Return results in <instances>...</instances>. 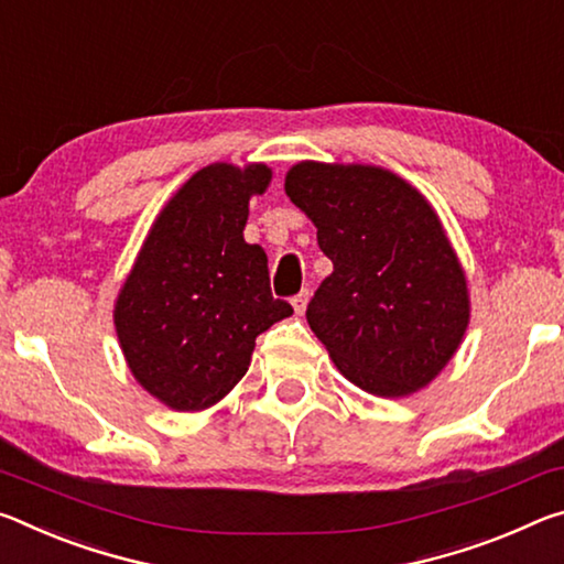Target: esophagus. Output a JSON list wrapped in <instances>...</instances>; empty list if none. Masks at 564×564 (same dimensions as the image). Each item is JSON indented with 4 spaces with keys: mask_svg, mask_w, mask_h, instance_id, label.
I'll return each instance as SVG.
<instances>
[{
    "mask_svg": "<svg viewBox=\"0 0 564 564\" xmlns=\"http://www.w3.org/2000/svg\"><path fill=\"white\" fill-rule=\"evenodd\" d=\"M307 302H310V292L302 290L297 297H292V307H294V315H304V310H307Z\"/></svg>",
    "mask_w": 564,
    "mask_h": 564,
    "instance_id": "1",
    "label": "esophagus"
}]
</instances>
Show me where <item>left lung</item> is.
I'll use <instances>...</instances> for the list:
<instances>
[{"label":"left lung","instance_id":"1","mask_svg":"<svg viewBox=\"0 0 564 564\" xmlns=\"http://www.w3.org/2000/svg\"><path fill=\"white\" fill-rule=\"evenodd\" d=\"M284 192L317 227L332 272L307 322L345 380L410 397L449 365L469 327L465 267L430 199L392 170L302 160Z\"/></svg>","mask_w":564,"mask_h":564}]
</instances>
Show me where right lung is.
Segmentation results:
<instances>
[{"label": "right lung", "mask_w": 564, "mask_h": 564, "mask_svg": "<svg viewBox=\"0 0 564 564\" xmlns=\"http://www.w3.org/2000/svg\"><path fill=\"white\" fill-rule=\"evenodd\" d=\"M272 167L212 162L164 202L117 292L129 372L174 412L215 408L252 362L254 339L292 315L270 292L267 254L245 242L249 199Z\"/></svg>", "instance_id": "obj_1"}]
</instances>
